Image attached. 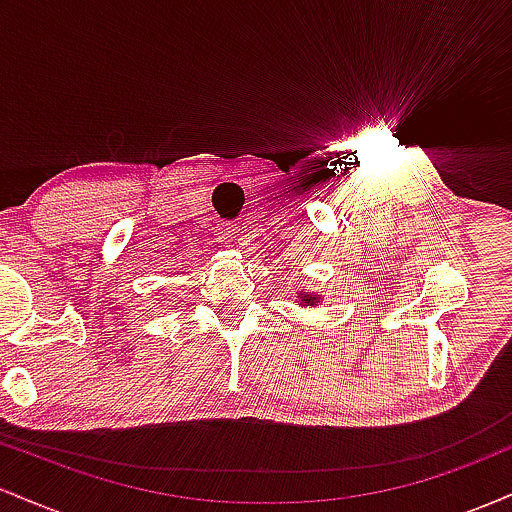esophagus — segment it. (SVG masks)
<instances>
[{
  "label": "esophagus",
  "instance_id": "esophagus-1",
  "mask_svg": "<svg viewBox=\"0 0 512 512\" xmlns=\"http://www.w3.org/2000/svg\"><path fill=\"white\" fill-rule=\"evenodd\" d=\"M236 236H238V228H233V226H221L219 228V240L221 243H233V240H236Z\"/></svg>",
  "mask_w": 512,
  "mask_h": 512
}]
</instances>
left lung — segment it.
Here are the masks:
<instances>
[{"instance_id":"obj_1","label":"left lung","mask_w":512,"mask_h":512,"mask_svg":"<svg viewBox=\"0 0 512 512\" xmlns=\"http://www.w3.org/2000/svg\"><path fill=\"white\" fill-rule=\"evenodd\" d=\"M296 303L303 305V308H315V305L322 303V296H320V293H315V291L301 289V291H298V296H296Z\"/></svg>"}]
</instances>
